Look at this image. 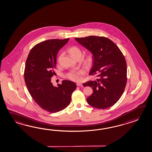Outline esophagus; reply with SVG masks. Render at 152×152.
Instances as JSON below:
<instances>
[{"instance_id": "esophagus-1", "label": "esophagus", "mask_w": 152, "mask_h": 152, "mask_svg": "<svg viewBox=\"0 0 152 152\" xmlns=\"http://www.w3.org/2000/svg\"><path fill=\"white\" fill-rule=\"evenodd\" d=\"M77 86H80V87H83V85L81 84V83H77Z\"/></svg>"}]
</instances>
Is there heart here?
<instances>
[{"mask_svg": "<svg viewBox=\"0 0 152 152\" xmlns=\"http://www.w3.org/2000/svg\"><path fill=\"white\" fill-rule=\"evenodd\" d=\"M68 52L69 53L71 57L74 59L80 58L82 55L81 50L78 46L75 45H73L69 48L68 49ZM62 56V55H60L58 57L57 61L59 62ZM94 60V54L91 52H88L86 53L85 56L83 57L82 60V63L84 67L86 68H90L92 66ZM83 72L81 70L78 71H72L68 72L65 75L66 78L72 80V81H78L81 79V76L83 74Z\"/></svg>", "mask_w": 152, "mask_h": 152, "instance_id": "b5f03b06", "label": "heart"}]
</instances>
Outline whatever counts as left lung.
<instances>
[{"label":"left lung","mask_w":152,"mask_h":152,"mask_svg":"<svg viewBox=\"0 0 152 152\" xmlns=\"http://www.w3.org/2000/svg\"><path fill=\"white\" fill-rule=\"evenodd\" d=\"M75 39L94 56L89 74L97 78L83 84L93 90L87 102L99 109L113 106L123 95L127 82V65L122 52L114 42L104 37L91 35Z\"/></svg>","instance_id":"8db88e82"}]
</instances>
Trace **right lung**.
<instances>
[{
	"label": "right lung",
	"mask_w": 152,
	"mask_h": 152,
	"mask_svg": "<svg viewBox=\"0 0 152 152\" xmlns=\"http://www.w3.org/2000/svg\"><path fill=\"white\" fill-rule=\"evenodd\" d=\"M69 38L50 39L35 45L29 52L26 62L24 78L29 92L42 110L56 113L66 108L71 101L77 85L64 80L53 86L51 78L55 74L57 53Z\"/></svg>",
	"instance_id": "add662e5"
}]
</instances>
